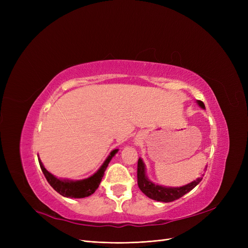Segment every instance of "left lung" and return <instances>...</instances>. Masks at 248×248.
Returning <instances> with one entry per match:
<instances>
[{
  "label": "left lung",
  "mask_w": 248,
  "mask_h": 248,
  "mask_svg": "<svg viewBox=\"0 0 248 248\" xmlns=\"http://www.w3.org/2000/svg\"><path fill=\"white\" fill-rule=\"evenodd\" d=\"M198 103L200 104L201 108H205V104L202 101L199 100ZM202 177H200L196 181L182 187H177V188H172V187H162L149 181L145 174V166L144 163H142V160L140 158L138 161V185L140 187V189L144 192L148 198L158 202H170L182 198L184 194L192 190L194 187L202 181Z\"/></svg>",
  "instance_id": "8db88e82"
}]
</instances>
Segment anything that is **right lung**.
<instances>
[{"instance_id":"obj_1","label":"right lung","mask_w":248,"mask_h":248,"mask_svg":"<svg viewBox=\"0 0 248 248\" xmlns=\"http://www.w3.org/2000/svg\"><path fill=\"white\" fill-rule=\"evenodd\" d=\"M117 151L118 150H114V151L110 152V154L108 155L107 160L104 161L101 168L97 170L93 176H91L88 179L79 180V181H66V180H64L63 181V180H60V179L56 178L55 176H52L50 172H48L46 168L43 167V164L41 163L40 159H38V160H39L41 170L44 174V176H46L47 182L49 183V185L52 187V188H54L57 192H59L63 197L80 199V198H86V197L91 196V194L94 193L95 190L98 188V186L101 182V179L104 175V171H106L110 159L112 158V156L117 153Z\"/></svg>"}]
</instances>
